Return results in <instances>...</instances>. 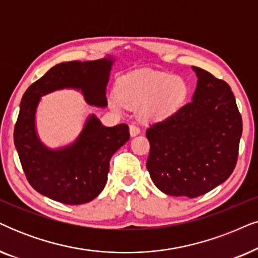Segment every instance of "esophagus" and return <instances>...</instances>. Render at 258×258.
<instances>
[{
    "label": "esophagus",
    "mask_w": 258,
    "mask_h": 258,
    "mask_svg": "<svg viewBox=\"0 0 258 258\" xmlns=\"http://www.w3.org/2000/svg\"><path fill=\"white\" fill-rule=\"evenodd\" d=\"M129 130H130V135H132V137L139 135L140 133H141V129L139 128L136 124H132L129 126Z\"/></svg>",
    "instance_id": "obj_1"
}]
</instances>
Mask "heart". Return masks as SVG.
<instances>
[{
    "label": "heart",
    "mask_w": 258,
    "mask_h": 258,
    "mask_svg": "<svg viewBox=\"0 0 258 258\" xmlns=\"http://www.w3.org/2000/svg\"><path fill=\"white\" fill-rule=\"evenodd\" d=\"M186 91L185 82L180 77L161 72H139L118 80L117 96L110 97L109 103L115 110L121 109L123 104L142 105L147 118L161 119L178 109Z\"/></svg>",
    "instance_id": "heart-1"
}]
</instances>
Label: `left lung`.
<instances>
[{
    "label": "left lung",
    "mask_w": 258,
    "mask_h": 258,
    "mask_svg": "<svg viewBox=\"0 0 258 258\" xmlns=\"http://www.w3.org/2000/svg\"><path fill=\"white\" fill-rule=\"evenodd\" d=\"M198 77L189 103L147 129V169L168 196L205 195L231 175L238 159L242 116L229 84L193 66Z\"/></svg>",
    "instance_id": "left-lung-1"
}]
</instances>
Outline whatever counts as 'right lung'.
<instances>
[{
	"mask_svg": "<svg viewBox=\"0 0 258 258\" xmlns=\"http://www.w3.org/2000/svg\"><path fill=\"white\" fill-rule=\"evenodd\" d=\"M113 59L69 61L53 66L23 93L14 128V143L31 186L41 195L68 205L91 202L104 188L110 159L128 141L125 123L104 126L95 115L72 145L49 149L39 140L35 112L40 98L55 90H82L90 105L106 106L105 90Z\"/></svg>",
	"mask_w": 258,
	"mask_h": 258,
	"instance_id": "obj_1",
	"label": "right lung"
}]
</instances>
